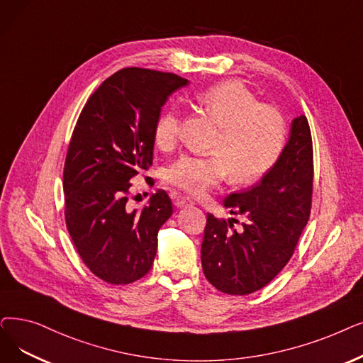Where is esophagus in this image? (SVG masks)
I'll return each instance as SVG.
<instances>
[{"mask_svg": "<svg viewBox=\"0 0 363 363\" xmlns=\"http://www.w3.org/2000/svg\"><path fill=\"white\" fill-rule=\"evenodd\" d=\"M173 204L178 209H182V208H188V206H193V200H190L188 197H175V201H173Z\"/></svg>", "mask_w": 363, "mask_h": 363, "instance_id": "1", "label": "esophagus"}]
</instances>
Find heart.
<instances>
[{"label":"heart","mask_w":363,"mask_h":363,"mask_svg":"<svg viewBox=\"0 0 363 363\" xmlns=\"http://www.w3.org/2000/svg\"><path fill=\"white\" fill-rule=\"evenodd\" d=\"M199 105L212 116L220 130L212 155L184 154L166 170V181L184 193L199 196L227 178L234 184L258 181L279 159L286 139V123L276 108L259 104L245 84L227 80L197 94ZM179 135V117L164 111L155 123L154 140L170 150Z\"/></svg>","instance_id":"obj_1"}]
</instances>
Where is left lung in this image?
<instances>
[{
    "label": "left lung",
    "mask_w": 363,
    "mask_h": 363,
    "mask_svg": "<svg viewBox=\"0 0 363 363\" xmlns=\"http://www.w3.org/2000/svg\"><path fill=\"white\" fill-rule=\"evenodd\" d=\"M313 145L306 116L292 120L289 139L261 181L223 201L231 215L219 220L208 213L201 243L203 273L224 294L247 295L264 288L291 259L310 216Z\"/></svg>",
    "instance_id": "left-lung-1"
}]
</instances>
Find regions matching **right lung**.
Instances as JSON below:
<instances>
[{
    "instance_id": "right-lung-1",
    "label": "right lung",
    "mask_w": 363,
    "mask_h": 363,
    "mask_svg": "<svg viewBox=\"0 0 363 363\" xmlns=\"http://www.w3.org/2000/svg\"><path fill=\"white\" fill-rule=\"evenodd\" d=\"M186 84L170 72L120 69L91 94L75 124L64 169L67 227L89 270L111 285L150 272L157 234L173 213L164 190L140 211L128 208V191L152 164L162 106Z\"/></svg>"
}]
</instances>
